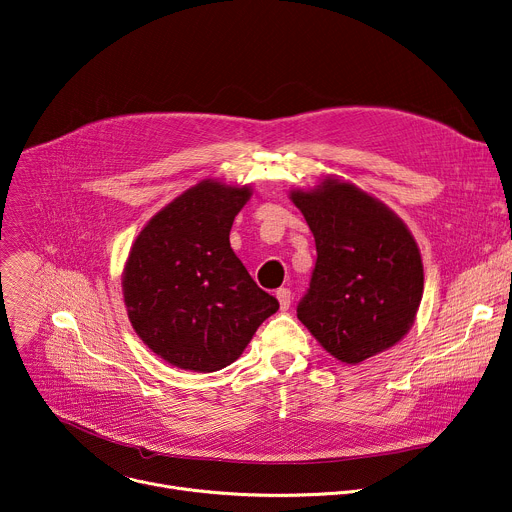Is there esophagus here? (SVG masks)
Listing matches in <instances>:
<instances>
[{
    "label": "esophagus",
    "instance_id": "1",
    "mask_svg": "<svg viewBox=\"0 0 512 512\" xmlns=\"http://www.w3.org/2000/svg\"><path fill=\"white\" fill-rule=\"evenodd\" d=\"M275 296H277V300H280V308L282 310H288L290 308V304H292V292L288 290V288H280L275 292Z\"/></svg>",
    "mask_w": 512,
    "mask_h": 512
}]
</instances>
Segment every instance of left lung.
I'll return each instance as SVG.
<instances>
[{"label": "left lung", "instance_id": "1", "mask_svg": "<svg viewBox=\"0 0 512 512\" xmlns=\"http://www.w3.org/2000/svg\"><path fill=\"white\" fill-rule=\"evenodd\" d=\"M316 243L298 318L343 363L394 347L423 298V259L406 224L380 200L335 177L290 194Z\"/></svg>", "mask_w": 512, "mask_h": 512}]
</instances>
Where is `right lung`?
Instances as JSON below:
<instances>
[{"label": "right lung", "mask_w": 512, "mask_h": 512, "mask_svg": "<svg viewBox=\"0 0 512 512\" xmlns=\"http://www.w3.org/2000/svg\"><path fill=\"white\" fill-rule=\"evenodd\" d=\"M251 188L204 179L157 212L132 243L122 294L132 329L167 363L216 371L237 361L280 304L230 249Z\"/></svg>", "instance_id": "add662e5"}]
</instances>
